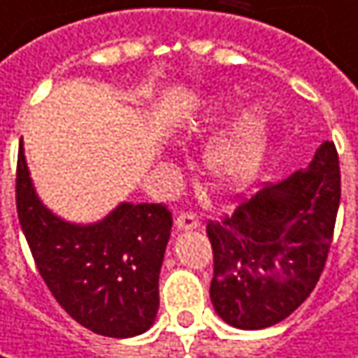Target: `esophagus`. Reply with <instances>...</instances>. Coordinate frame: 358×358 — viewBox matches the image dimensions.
I'll use <instances>...</instances> for the list:
<instances>
[{"label": "esophagus", "instance_id": "obj_1", "mask_svg": "<svg viewBox=\"0 0 358 358\" xmlns=\"http://www.w3.org/2000/svg\"><path fill=\"white\" fill-rule=\"evenodd\" d=\"M199 217L192 215V213H182V215H178V219H176V229L178 231H192V229H199Z\"/></svg>", "mask_w": 358, "mask_h": 358}]
</instances>
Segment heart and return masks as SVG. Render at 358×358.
Masks as SVG:
<instances>
[{"label":"heart","mask_w":358,"mask_h":358,"mask_svg":"<svg viewBox=\"0 0 358 358\" xmlns=\"http://www.w3.org/2000/svg\"><path fill=\"white\" fill-rule=\"evenodd\" d=\"M269 123L251 109L204 154V172L219 190H241L257 178L267 154Z\"/></svg>","instance_id":"1"}]
</instances>
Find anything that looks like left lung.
<instances>
[{"instance_id": "left-lung-1", "label": "left lung", "mask_w": 358, "mask_h": 358, "mask_svg": "<svg viewBox=\"0 0 358 358\" xmlns=\"http://www.w3.org/2000/svg\"><path fill=\"white\" fill-rule=\"evenodd\" d=\"M341 202V168L322 141L308 168L263 186L222 221L206 224L215 275L210 300L227 324H278L316 287Z\"/></svg>"}]
</instances>
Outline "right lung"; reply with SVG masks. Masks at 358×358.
<instances>
[{
  "label": "right lung",
  "instance_id": "add662e5",
  "mask_svg": "<svg viewBox=\"0 0 358 358\" xmlns=\"http://www.w3.org/2000/svg\"><path fill=\"white\" fill-rule=\"evenodd\" d=\"M15 204L42 280L78 324L113 338L137 336L154 324L172 231L164 204L121 202L91 224L64 221L38 199L22 141Z\"/></svg>",
  "mask_w": 358,
  "mask_h": 358
}]
</instances>
